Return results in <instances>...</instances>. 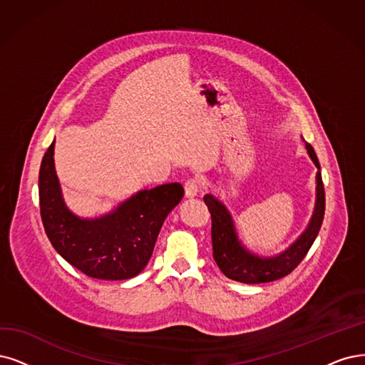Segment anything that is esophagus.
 <instances>
[{
	"instance_id": "34e87169",
	"label": "esophagus",
	"mask_w": 365,
	"mask_h": 365,
	"mask_svg": "<svg viewBox=\"0 0 365 365\" xmlns=\"http://www.w3.org/2000/svg\"><path fill=\"white\" fill-rule=\"evenodd\" d=\"M201 190L200 182L197 179H191L185 183V197L186 198H195Z\"/></svg>"
}]
</instances>
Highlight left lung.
I'll list each match as a JSON object with an SVG mask.
<instances>
[{
  "instance_id": "1",
  "label": "left lung",
  "mask_w": 365,
  "mask_h": 365,
  "mask_svg": "<svg viewBox=\"0 0 365 365\" xmlns=\"http://www.w3.org/2000/svg\"><path fill=\"white\" fill-rule=\"evenodd\" d=\"M307 152L319 168L316 174V205L313 217L305 232L293 244L274 257H260L250 252L240 244L230 212L212 194L205 195V203L212 217V248L213 259L221 272L230 279L244 284H260V282L275 281L289 275L298 266L312 248L325 217V190H323L320 164L314 148L305 143Z\"/></svg>"
}]
</instances>
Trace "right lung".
<instances>
[{"label": "right lung", "instance_id": "1", "mask_svg": "<svg viewBox=\"0 0 365 365\" xmlns=\"http://www.w3.org/2000/svg\"><path fill=\"white\" fill-rule=\"evenodd\" d=\"M48 147L38 173L40 215L48 239L61 257L87 277L129 279L152 257L160 227L185 194L180 183L144 190L99 218L84 220L67 209Z\"/></svg>", "mask_w": 365, "mask_h": 365}]
</instances>
